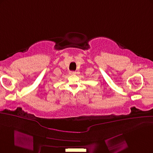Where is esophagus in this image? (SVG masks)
<instances>
[{"label": "esophagus", "mask_w": 153, "mask_h": 153, "mask_svg": "<svg viewBox=\"0 0 153 153\" xmlns=\"http://www.w3.org/2000/svg\"><path fill=\"white\" fill-rule=\"evenodd\" d=\"M76 74V72L75 71H69V74L72 75V74Z\"/></svg>", "instance_id": "1"}]
</instances>
